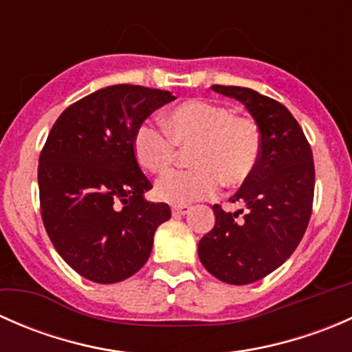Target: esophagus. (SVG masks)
Returning a JSON list of instances; mask_svg holds the SVG:
<instances>
[{
	"label": "esophagus",
	"instance_id": "1",
	"mask_svg": "<svg viewBox=\"0 0 352 352\" xmlns=\"http://www.w3.org/2000/svg\"><path fill=\"white\" fill-rule=\"evenodd\" d=\"M189 206L187 204H177V206H172V214L173 216H184L189 212Z\"/></svg>",
	"mask_w": 352,
	"mask_h": 352
}]
</instances>
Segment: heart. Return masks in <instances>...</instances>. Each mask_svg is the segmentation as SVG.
Instances as JSON below:
<instances>
[{
  "label": "heart",
  "instance_id": "obj_1",
  "mask_svg": "<svg viewBox=\"0 0 352 352\" xmlns=\"http://www.w3.org/2000/svg\"><path fill=\"white\" fill-rule=\"evenodd\" d=\"M165 133L143 124L133 138V153L146 172H168L177 146L190 148L194 168L172 172L158 180L156 197L170 204H187L211 197L219 186H240L257 168L261 158V131L247 117L209 100H187L163 117Z\"/></svg>",
  "mask_w": 352,
  "mask_h": 352
}]
</instances>
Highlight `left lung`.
<instances>
[{
	"label": "left lung",
	"mask_w": 352,
	"mask_h": 352,
	"mask_svg": "<svg viewBox=\"0 0 352 352\" xmlns=\"http://www.w3.org/2000/svg\"><path fill=\"white\" fill-rule=\"evenodd\" d=\"M242 102L261 131L257 168L230 197L243 209L223 211L199 242L202 265L219 281L250 285L283 265L301 242L311 216L315 166L303 129L285 105L243 87H211Z\"/></svg>",
	"instance_id": "obj_1"
}]
</instances>
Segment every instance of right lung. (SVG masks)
Instances as JSON below:
<instances>
[{"label":"right lung","instance_id":"right-lung-1","mask_svg":"<svg viewBox=\"0 0 352 352\" xmlns=\"http://www.w3.org/2000/svg\"><path fill=\"white\" fill-rule=\"evenodd\" d=\"M175 100L170 91L112 85L59 116L38 158L45 232L58 254L100 285L136 274L153 248L156 228L170 219L165 202L144 192L151 182L133 153L138 127Z\"/></svg>","mask_w":352,"mask_h":352}]
</instances>
